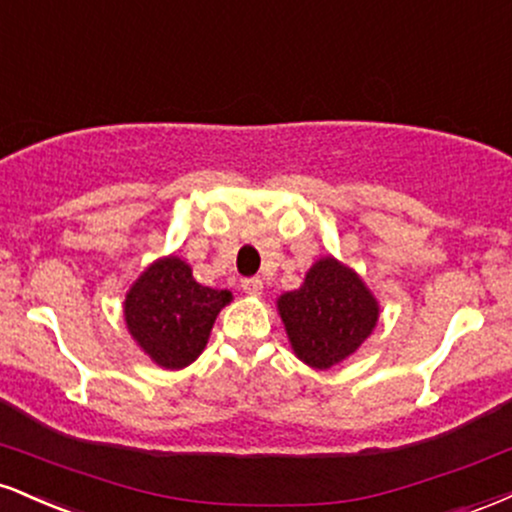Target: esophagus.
Segmentation results:
<instances>
[{"label": "esophagus", "instance_id": "esophagus-1", "mask_svg": "<svg viewBox=\"0 0 512 512\" xmlns=\"http://www.w3.org/2000/svg\"><path fill=\"white\" fill-rule=\"evenodd\" d=\"M240 289H243L248 296H260L264 291V284L260 276H250V279H243L240 281Z\"/></svg>", "mask_w": 512, "mask_h": 512}]
</instances>
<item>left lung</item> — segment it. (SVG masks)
I'll return each mask as SVG.
<instances>
[{
	"instance_id": "left-lung-1",
	"label": "left lung",
	"mask_w": 512,
	"mask_h": 512,
	"mask_svg": "<svg viewBox=\"0 0 512 512\" xmlns=\"http://www.w3.org/2000/svg\"><path fill=\"white\" fill-rule=\"evenodd\" d=\"M289 344L305 366L327 370L354 356L380 320L366 281L337 257H320L296 291L276 298Z\"/></svg>"
}]
</instances>
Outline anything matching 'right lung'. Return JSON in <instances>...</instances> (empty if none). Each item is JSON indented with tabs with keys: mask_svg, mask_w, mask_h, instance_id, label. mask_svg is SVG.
Wrapping results in <instances>:
<instances>
[{
	"mask_svg": "<svg viewBox=\"0 0 512 512\" xmlns=\"http://www.w3.org/2000/svg\"><path fill=\"white\" fill-rule=\"evenodd\" d=\"M231 301V291L202 286L182 257L166 255L129 286L122 313L129 337L158 368L180 370L197 361Z\"/></svg>",
	"mask_w": 512,
	"mask_h": 512,
	"instance_id": "right-lung-1",
	"label": "right lung"
}]
</instances>
